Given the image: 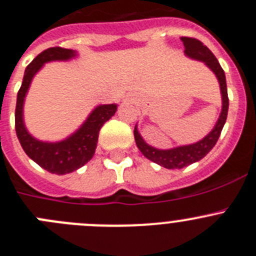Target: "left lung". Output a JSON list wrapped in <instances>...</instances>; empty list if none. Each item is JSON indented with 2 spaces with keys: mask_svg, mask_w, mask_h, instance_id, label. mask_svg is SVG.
Returning <instances> with one entry per match:
<instances>
[{
  "mask_svg": "<svg viewBox=\"0 0 256 256\" xmlns=\"http://www.w3.org/2000/svg\"><path fill=\"white\" fill-rule=\"evenodd\" d=\"M181 40L185 46V56L191 60H195V61L204 62L206 68H210L217 78L218 82H220V96H222V111H220V114L214 128H212V131L206 136H204L202 140L194 142V144L180 145V146L171 149H158L149 145L140 135L138 125H135L134 136H135V142H136L138 148L142 152V156H146L152 162L168 168V170H176V168L180 170V168H184L186 166H190L198 160H202L217 142L220 131H222L226 120H227V112H228V94H227L226 75L218 60L212 54V50L198 39L182 36Z\"/></svg>",
  "mask_w": 256,
  "mask_h": 256,
  "instance_id": "1",
  "label": "left lung"
}]
</instances>
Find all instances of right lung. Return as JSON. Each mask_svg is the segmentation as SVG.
<instances>
[{
	"mask_svg": "<svg viewBox=\"0 0 256 256\" xmlns=\"http://www.w3.org/2000/svg\"><path fill=\"white\" fill-rule=\"evenodd\" d=\"M76 56V50L61 47L43 50L25 68L22 84L16 100L15 130L18 139L26 156L50 174H70L88 163L96 153L100 128L117 111L116 103L96 106L75 132L60 142H43L28 131L24 122V102L36 74L47 62L70 61Z\"/></svg>",
	"mask_w": 256,
	"mask_h": 256,
	"instance_id": "1",
	"label": "right lung"
}]
</instances>
